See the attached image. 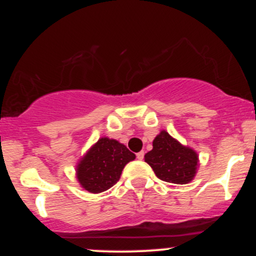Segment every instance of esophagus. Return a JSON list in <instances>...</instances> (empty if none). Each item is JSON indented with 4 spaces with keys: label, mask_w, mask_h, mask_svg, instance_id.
Instances as JSON below:
<instances>
[{
    "label": "esophagus",
    "mask_w": 256,
    "mask_h": 256,
    "mask_svg": "<svg viewBox=\"0 0 256 256\" xmlns=\"http://www.w3.org/2000/svg\"><path fill=\"white\" fill-rule=\"evenodd\" d=\"M136 156H137L138 160H143V158H144V152H137Z\"/></svg>",
    "instance_id": "1"
}]
</instances>
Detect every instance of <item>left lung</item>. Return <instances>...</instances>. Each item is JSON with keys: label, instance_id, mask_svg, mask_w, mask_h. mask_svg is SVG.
Wrapping results in <instances>:
<instances>
[{"label": "left lung", "instance_id": "left-lung-1", "mask_svg": "<svg viewBox=\"0 0 256 256\" xmlns=\"http://www.w3.org/2000/svg\"><path fill=\"white\" fill-rule=\"evenodd\" d=\"M156 177L173 184H188L195 177L198 166V152L185 146L162 130L152 140V149L144 155Z\"/></svg>", "mask_w": 256, "mask_h": 256}]
</instances>
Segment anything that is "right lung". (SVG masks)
I'll return each instance as SVG.
<instances>
[{
	"label": "right lung",
	"mask_w": 256,
	"mask_h": 256,
	"mask_svg": "<svg viewBox=\"0 0 256 256\" xmlns=\"http://www.w3.org/2000/svg\"><path fill=\"white\" fill-rule=\"evenodd\" d=\"M136 155L118 140L100 138L77 165V179L89 192H106L120 179L125 165Z\"/></svg>",
	"instance_id": "obj_1"
}]
</instances>
